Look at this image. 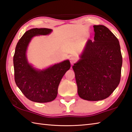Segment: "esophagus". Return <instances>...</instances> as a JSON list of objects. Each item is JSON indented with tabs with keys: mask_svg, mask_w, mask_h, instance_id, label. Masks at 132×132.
<instances>
[{
	"mask_svg": "<svg viewBox=\"0 0 132 132\" xmlns=\"http://www.w3.org/2000/svg\"><path fill=\"white\" fill-rule=\"evenodd\" d=\"M69 60H70V62H71V64H73L75 62H76V58L74 57H71L69 58Z\"/></svg>",
	"mask_w": 132,
	"mask_h": 132,
	"instance_id": "esophagus-1",
	"label": "esophagus"
}]
</instances>
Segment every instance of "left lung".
<instances>
[{"instance_id":"left-lung-1","label":"left lung","mask_w":132,"mask_h":132,"mask_svg":"<svg viewBox=\"0 0 132 132\" xmlns=\"http://www.w3.org/2000/svg\"><path fill=\"white\" fill-rule=\"evenodd\" d=\"M94 41L88 40L81 59L73 66L77 92L82 99H105L119 85L122 57L119 40L103 25L93 26Z\"/></svg>"}]
</instances>
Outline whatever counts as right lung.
I'll use <instances>...</instances> for the list:
<instances>
[{"label": "right lung", "instance_id": "add662e5", "mask_svg": "<svg viewBox=\"0 0 132 132\" xmlns=\"http://www.w3.org/2000/svg\"><path fill=\"white\" fill-rule=\"evenodd\" d=\"M51 31L52 29L49 28H36L26 32L18 42L13 56L16 84L27 98L36 103H47L55 100L61 80L71 67L69 60L43 71H37L28 64L26 52L31 39L39 35H48Z\"/></svg>", "mask_w": 132, "mask_h": 132}]
</instances>
